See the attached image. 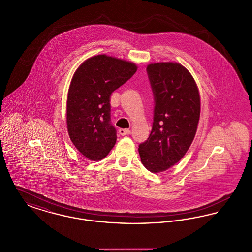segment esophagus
Segmentation results:
<instances>
[{
    "label": "esophagus",
    "mask_w": 252,
    "mask_h": 252,
    "mask_svg": "<svg viewBox=\"0 0 252 252\" xmlns=\"http://www.w3.org/2000/svg\"><path fill=\"white\" fill-rule=\"evenodd\" d=\"M119 133L122 136H125V135H128L130 134V130L129 129H126V128H120L119 129Z\"/></svg>",
    "instance_id": "esophagus-1"
}]
</instances>
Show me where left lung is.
<instances>
[{
	"label": "left lung",
	"instance_id": "left-lung-1",
	"mask_svg": "<svg viewBox=\"0 0 252 252\" xmlns=\"http://www.w3.org/2000/svg\"><path fill=\"white\" fill-rule=\"evenodd\" d=\"M146 72L155 106L152 130L139 145V154L144 167L159 173L180 161L192 144L200 97L192 74L179 63L149 64Z\"/></svg>",
	"mask_w": 252,
	"mask_h": 252
}]
</instances>
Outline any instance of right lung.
<instances>
[{"mask_svg": "<svg viewBox=\"0 0 252 252\" xmlns=\"http://www.w3.org/2000/svg\"><path fill=\"white\" fill-rule=\"evenodd\" d=\"M136 71L134 63L99 55L74 72L67 99V126L72 144L87 158H104L116 143L110 96Z\"/></svg>", "mask_w": 252, "mask_h": 252, "instance_id": "obj_1", "label": "right lung"}]
</instances>
